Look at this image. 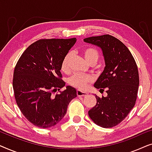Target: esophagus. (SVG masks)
<instances>
[{"label": "esophagus", "mask_w": 152, "mask_h": 152, "mask_svg": "<svg viewBox=\"0 0 152 152\" xmlns=\"http://www.w3.org/2000/svg\"><path fill=\"white\" fill-rule=\"evenodd\" d=\"M88 93L87 92H84V91H82L80 90H77V96L80 97V96H86V95H88Z\"/></svg>", "instance_id": "obj_1"}]
</instances>
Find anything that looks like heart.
Segmentation results:
<instances>
[{
  "instance_id": "1",
  "label": "heart",
  "mask_w": 152,
  "mask_h": 152,
  "mask_svg": "<svg viewBox=\"0 0 152 152\" xmlns=\"http://www.w3.org/2000/svg\"><path fill=\"white\" fill-rule=\"evenodd\" d=\"M83 55L88 64L91 62H95L98 61L99 55L96 49L89 47L85 48L83 50ZM71 59V53H68L64 57L61 64V70L64 72H68L70 69V62ZM93 81L91 76L87 75L75 74L72 75L69 79V84L72 86L77 88L81 90H85L88 88V85Z\"/></svg>"
}]
</instances>
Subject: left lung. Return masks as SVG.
<instances>
[{"mask_svg": "<svg viewBox=\"0 0 152 152\" xmlns=\"http://www.w3.org/2000/svg\"><path fill=\"white\" fill-rule=\"evenodd\" d=\"M86 43L100 48L105 67L94 84L96 88H107V96L95 95L97 104L88 111L95 124L111 128L125 118L136 103L139 86L136 63L127 47L109 34L84 39Z\"/></svg>", "mask_w": 152, "mask_h": 152, "instance_id": "8db88e82", "label": "left lung"}]
</instances>
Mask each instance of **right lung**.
Here are the masks:
<instances>
[{
  "mask_svg": "<svg viewBox=\"0 0 152 152\" xmlns=\"http://www.w3.org/2000/svg\"><path fill=\"white\" fill-rule=\"evenodd\" d=\"M77 41L41 39L31 44L20 56L14 68L13 88L18 107L34 125L50 128L62 120L70 102L77 97L76 89L61 80L63 59Z\"/></svg>",
  "mask_w": 152,
  "mask_h": 152,
  "instance_id": "obj_1",
  "label": "right lung"
}]
</instances>
